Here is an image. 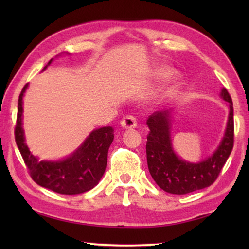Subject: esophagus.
Masks as SVG:
<instances>
[{
  "label": "esophagus",
  "mask_w": 249,
  "mask_h": 249,
  "mask_svg": "<svg viewBox=\"0 0 249 249\" xmlns=\"http://www.w3.org/2000/svg\"><path fill=\"white\" fill-rule=\"evenodd\" d=\"M121 125L123 126L124 128H135L137 126V121L132 115L125 116L121 122Z\"/></svg>",
  "instance_id": "esophagus-1"
}]
</instances>
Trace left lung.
I'll return each mask as SVG.
<instances>
[{
	"mask_svg": "<svg viewBox=\"0 0 249 249\" xmlns=\"http://www.w3.org/2000/svg\"><path fill=\"white\" fill-rule=\"evenodd\" d=\"M221 96L230 104V115L224 138L215 150L203 161L190 163L176 156L169 134V111H157L147 120V165L151 177L163 191L172 195H187L210 187L217 179L234 146L233 102L227 90Z\"/></svg>",
	"mask_w": 249,
	"mask_h": 249,
	"instance_id": "left-lung-1",
	"label": "left lung"
}]
</instances>
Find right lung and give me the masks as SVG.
Listing matches in <instances>:
<instances>
[{
	"label": "right lung",
	"mask_w": 249,
	"mask_h": 249,
	"mask_svg": "<svg viewBox=\"0 0 249 249\" xmlns=\"http://www.w3.org/2000/svg\"><path fill=\"white\" fill-rule=\"evenodd\" d=\"M27 86L25 84L18 98L14 134L29 176L40 187L60 195L72 196L91 190L99 183L107 168V151L114 138V129L107 126L93 130L75 153L61 161H40L25 144L22 127L23 95Z\"/></svg>",
	"instance_id": "add662e5"
}]
</instances>
